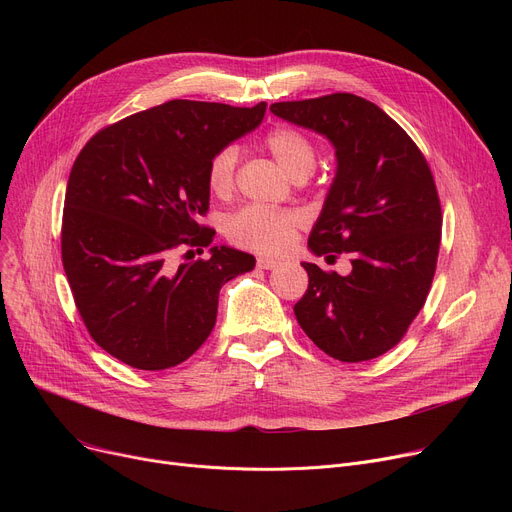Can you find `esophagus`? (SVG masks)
I'll return each instance as SVG.
<instances>
[{
	"label": "esophagus",
	"instance_id": "1",
	"mask_svg": "<svg viewBox=\"0 0 512 512\" xmlns=\"http://www.w3.org/2000/svg\"><path fill=\"white\" fill-rule=\"evenodd\" d=\"M280 261L278 259H272V257H259L257 259V267H261V270H274V267L278 265Z\"/></svg>",
	"mask_w": 512,
	"mask_h": 512
}]
</instances>
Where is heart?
Here are the masks:
<instances>
[{"mask_svg": "<svg viewBox=\"0 0 512 512\" xmlns=\"http://www.w3.org/2000/svg\"><path fill=\"white\" fill-rule=\"evenodd\" d=\"M263 143L290 178H307L313 172L317 157L315 147L309 137H305L297 128L276 126L265 134ZM236 166V145H224L211 155L207 166V184L211 193L220 197L232 193ZM301 224L303 215L294 209L249 205L232 215L228 222V236L240 247L259 253H280L290 245Z\"/></svg>", "mask_w": 512, "mask_h": 512, "instance_id": "1", "label": "heart"}]
</instances>
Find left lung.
<instances>
[{"instance_id":"1","label":"left lung","mask_w":512,"mask_h":512,"mask_svg":"<svg viewBox=\"0 0 512 512\" xmlns=\"http://www.w3.org/2000/svg\"><path fill=\"white\" fill-rule=\"evenodd\" d=\"M270 110L332 143L336 174L307 247L353 263L340 276L303 261L309 288L294 315L338 361L380 357L405 336L434 280L442 236L434 176L409 134L363 97L334 93Z\"/></svg>"}]
</instances>
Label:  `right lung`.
Segmentation results:
<instances>
[{
    "mask_svg": "<svg viewBox=\"0 0 512 512\" xmlns=\"http://www.w3.org/2000/svg\"><path fill=\"white\" fill-rule=\"evenodd\" d=\"M267 103L174 99L99 130L78 153L64 201L62 261L93 340L118 361L159 371L191 357L218 315L220 288L255 257L211 247L170 265L180 247H209L211 155L255 130Z\"/></svg>",
    "mask_w": 512,
    "mask_h": 512,
    "instance_id": "right-lung-1",
    "label": "right lung"
}]
</instances>
